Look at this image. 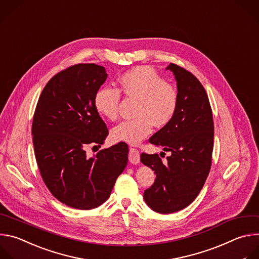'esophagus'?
I'll use <instances>...</instances> for the list:
<instances>
[{
  "instance_id": "esophagus-1",
  "label": "esophagus",
  "mask_w": 259,
  "mask_h": 259,
  "mask_svg": "<svg viewBox=\"0 0 259 259\" xmlns=\"http://www.w3.org/2000/svg\"><path fill=\"white\" fill-rule=\"evenodd\" d=\"M128 160L133 164H138L140 162V152L137 149H135V148L130 149Z\"/></svg>"
}]
</instances>
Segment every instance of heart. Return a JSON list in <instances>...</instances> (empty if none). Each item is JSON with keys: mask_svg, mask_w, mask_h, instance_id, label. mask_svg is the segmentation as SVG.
I'll list each match as a JSON object with an SVG mask.
<instances>
[{"mask_svg": "<svg viewBox=\"0 0 259 259\" xmlns=\"http://www.w3.org/2000/svg\"><path fill=\"white\" fill-rule=\"evenodd\" d=\"M119 90L101 88L94 98L97 112L110 120L116 119L120 92L126 97L136 99L134 107L135 117L124 120L114 126L111 138L115 142L132 145L140 143L152 130L167 125L176 115L179 96L177 89L148 66H138L124 72L118 79Z\"/></svg>", "mask_w": 259, "mask_h": 259, "instance_id": "1", "label": "heart"}]
</instances>
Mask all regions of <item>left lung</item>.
Segmentation results:
<instances>
[{
    "instance_id": "8db88e82",
    "label": "left lung",
    "mask_w": 259,
    "mask_h": 259,
    "mask_svg": "<svg viewBox=\"0 0 259 259\" xmlns=\"http://www.w3.org/2000/svg\"><path fill=\"white\" fill-rule=\"evenodd\" d=\"M166 69L177 80L178 109L149 142L169 151L170 156L163 163L158 154H141L142 163L156 174L154 184L144 192L145 202L163 214L184 209L200 193L211 167L214 136L212 110L201 82L177 64Z\"/></svg>"
}]
</instances>
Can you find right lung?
<instances>
[{"instance_id":"add662e5","label":"right lung","mask_w":259,"mask_h":259,"mask_svg":"<svg viewBox=\"0 0 259 259\" xmlns=\"http://www.w3.org/2000/svg\"><path fill=\"white\" fill-rule=\"evenodd\" d=\"M107 73L94 63L76 64L52 77L44 88L32 120L36 163L49 191L69 207L89 210L110 196L128 160L118 143L88 157L85 148L101 147L108 128L94 106Z\"/></svg>"}]
</instances>
